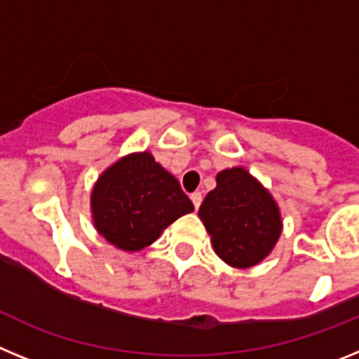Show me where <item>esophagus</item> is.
Wrapping results in <instances>:
<instances>
[{
	"label": "esophagus",
	"instance_id": "esophagus-1",
	"mask_svg": "<svg viewBox=\"0 0 359 359\" xmlns=\"http://www.w3.org/2000/svg\"><path fill=\"white\" fill-rule=\"evenodd\" d=\"M190 199H192V203H194V207L199 208V205H201V194L199 192H194V194L190 196Z\"/></svg>",
	"mask_w": 359,
	"mask_h": 359
}]
</instances>
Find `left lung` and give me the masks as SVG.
I'll use <instances>...</instances> for the list:
<instances>
[{
	"label": "left lung",
	"instance_id": "obj_1",
	"mask_svg": "<svg viewBox=\"0 0 359 359\" xmlns=\"http://www.w3.org/2000/svg\"><path fill=\"white\" fill-rule=\"evenodd\" d=\"M215 180L217 187L199 208L215 253L233 268L255 266L273 250L280 236L277 203L241 167L223 170Z\"/></svg>",
	"mask_w": 359,
	"mask_h": 359
}]
</instances>
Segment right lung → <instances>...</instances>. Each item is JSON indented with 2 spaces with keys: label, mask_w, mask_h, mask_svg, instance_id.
<instances>
[{
  "label": "right lung",
  "mask_w": 359,
  "mask_h": 359,
  "mask_svg": "<svg viewBox=\"0 0 359 359\" xmlns=\"http://www.w3.org/2000/svg\"><path fill=\"white\" fill-rule=\"evenodd\" d=\"M91 208L98 233L116 248L138 252L194 205L172 174L149 152H140L116 161L98 177Z\"/></svg>",
  "instance_id": "right-lung-1"
}]
</instances>
